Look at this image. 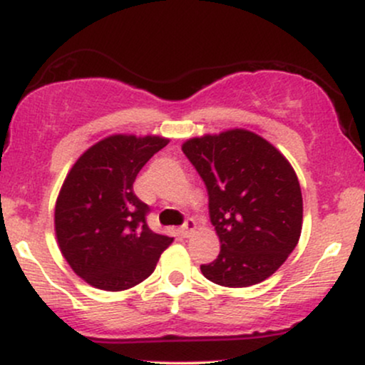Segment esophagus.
I'll return each instance as SVG.
<instances>
[{"label":"esophagus","instance_id":"34e87169","mask_svg":"<svg viewBox=\"0 0 365 365\" xmlns=\"http://www.w3.org/2000/svg\"><path fill=\"white\" fill-rule=\"evenodd\" d=\"M195 230V221L194 220H187L185 223L180 226V235L183 238H188L192 235V232Z\"/></svg>","mask_w":365,"mask_h":365}]
</instances>
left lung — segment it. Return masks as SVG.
<instances>
[{"label": "left lung", "mask_w": 365, "mask_h": 365, "mask_svg": "<svg viewBox=\"0 0 365 365\" xmlns=\"http://www.w3.org/2000/svg\"><path fill=\"white\" fill-rule=\"evenodd\" d=\"M204 180L221 250L200 271L209 282L244 288L269 278L299 244L302 192L288 159L244 128L183 142Z\"/></svg>", "instance_id": "8db88e82"}]
</instances>
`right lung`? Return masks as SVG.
<instances>
[{
    "instance_id": "right-lung-1",
    "label": "right lung",
    "mask_w": 365,
    "mask_h": 365,
    "mask_svg": "<svg viewBox=\"0 0 365 365\" xmlns=\"http://www.w3.org/2000/svg\"><path fill=\"white\" fill-rule=\"evenodd\" d=\"M170 139L116 133L91 145L63 182L54 232L63 257L83 282L106 292L135 287L156 269L173 238L154 233L133 182Z\"/></svg>"
}]
</instances>
